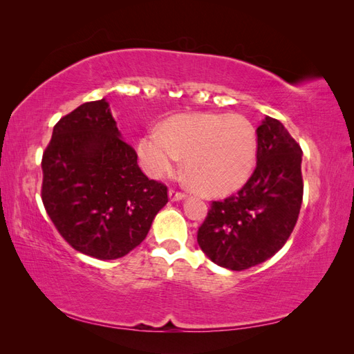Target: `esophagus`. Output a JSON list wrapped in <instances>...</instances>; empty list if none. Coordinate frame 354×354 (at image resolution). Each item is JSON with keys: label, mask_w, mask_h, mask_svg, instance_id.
<instances>
[{"label": "esophagus", "mask_w": 354, "mask_h": 354, "mask_svg": "<svg viewBox=\"0 0 354 354\" xmlns=\"http://www.w3.org/2000/svg\"><path fill=\"white\" fill-rule=\"evenodd\" d=\"M168 196H169L171 201H181V199L186 198V195L183 194V192H178L176 189H169L168 190Z\"/></svg>", "instance_id": "obj_1"}]
</instances>
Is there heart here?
Listing matches in <instances>:
<instances>
[{
  "mask_svg": "<svg viewBox=\"0 0 354 354\" xmlns=\"http://www.w3.org/2000/svg\"><path fill=\"white\" fill-rule=\"evenodd\" d=\"M137 151L152 177L171 174L185 158L190 183L202 194L221 196L242 187L252 174L257 136L241 115H183L165 131L145 134Z\"/></svg>",
  "mask_w": 354,
  "mask_h": 354,
  "instance_id": "b5f03b06",
  "label": "heart"
}]
</instances>
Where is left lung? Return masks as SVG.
I'll list each match as a JSON object with an SVG mask.
<instances>
[{
  "instance_id": "left-lung-1",
  "label": "left lung",
  "mask_w": 354,
  "mask_h": 354,
  "mask_svg": "<svg viewBox=\"0 0 354 354\" xmlns=\"http://www.w3.org/2000/svg\"><path fill=\"white\" fill-rule=\"evenodd\" d=\"M303 151L286 128L266 116L257 128V167L238 194L212 201L198 229L208 259L245 270L279 251L295 227L303 202Z\"/></svg>"
}]
</instances>
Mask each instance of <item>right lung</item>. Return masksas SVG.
Masks as SVG:
<instances>
[{"instance_id":"right-lung-1","label":"right lung","mask_w":354,"mask_h":354,"mask_svg":"<svg viewBox=\"0 0 354 354\" xmlns=\"http://www.w3.org/2000/svg\"><path fill=\"white\" fill-rule=\"evenodd\" d=\"M41 199L73 250L99 260L127 255L147 236L168 202L118 131L104 99L60 118L42 153Z\"/></svg>"}]
</instances>
